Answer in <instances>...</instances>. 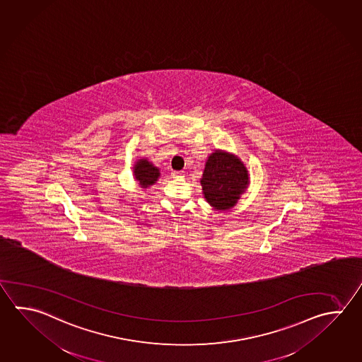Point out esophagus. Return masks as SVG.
Masks as SVG:
<instances>
[{"label":"esophagus","mask_w":362,"mask_h":362,"mask_svg":"<svg viewBox=\"0 0 362 362\" xmlns=\"http://www.w3.org/2000/svg\"><path fill=\"white\" fill-rule=\"evenodd\" d=\"M182 175H183L182 171H174V173H173V177H182Z\"/></svg>","instance_id":"34e87169"}]
</instances>
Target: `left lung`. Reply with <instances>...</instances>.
Wrapping results in <instances>:
<instances>
[{"mask_svg":"<svg viewBox=\"0 0 362 362\" xmlns=\"http://www.w3.org/2000/svg\"><path fill=\"white\" fill-rule=\"evenodd\" d=\"M248 185V170L239 157L221 150L209 156L201 185L206 201L215 210H229L238 202Z\"/></svg>","mask_w":362,"mask_h":362,"instance_id":"left-lung-1","label":"left lung"}]
</instances>
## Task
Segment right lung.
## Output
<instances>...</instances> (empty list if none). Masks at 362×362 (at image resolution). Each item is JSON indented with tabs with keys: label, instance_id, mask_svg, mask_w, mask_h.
Here are the masks:
<instances>
[{
	"label": "right lung",
	"instance_id": "1",
	"mask_svg": "<svg viewBox=\"0 0 362 362\" xmlns=\"http://www.w3.org/2000/svg\"><path fill=\"white\" fill-rule=\"evenodd\" d=\"M133 171L136 182L142 188H148L150 185H155L157 179L160 177L158 168L153 166L147 158H139L134 165Z\"/></svg>",
	"mask_w": 362,
	"mask_h": 362
}]
</instances>
